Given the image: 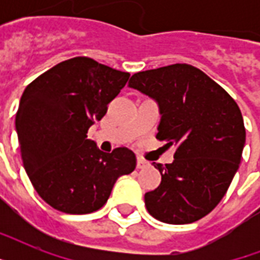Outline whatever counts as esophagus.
Instances as JSON below:
<instances>
[{"instance_id": "esophagus-1", "label": "esophagus", "mask_w": 260, "mask_h": 260, "mask_svg": "<svg viewBox=\"0 0 260 260\" xmlns=\"http://www.w3.org/2000/svg\"><path fill=\"white\" fill-rule=\"evenodd\" d=\"M150 166V163L144 160L143 158H138V163H136V167H138L139 170H143V169H147V167Z\"/></svg>"}]
</instances>
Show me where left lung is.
<instances>
[{
	"label": "left lung",
	"instance_id": "8db88e82",
	"mask_svg": "<svg viewBox=\"0 0 260 260\" xmlns=\"http://www.w3.org/2000/svg\"><path fill=\"white\" fill-rule=\"evenodd\" d=\"M129 87L158 101L156 139L175 147L173 163H154L162 182L144 196L148 213L167 224L197 221L221 201L239 169L246 128L238 104L186 63L136 73Z\"/></svg>",
	"mask_w": 260,
	"mask_h": 260
}]
</instances>
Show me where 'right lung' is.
I'll use <instances>...</instances> for the list:
<instances>
[{"mask_svg": "<svg viewBox=\"0 0 260 260\" xmlns=\"http://www.w3.org/2000/svg\"><path fill=\"white\" fill-rule=\"evenodd\" d=\"M129 73L87 56L58 63L25 87L16 114L21 159L38 194L54 209L86 214L105 205L114 182L136 167L125 147L102 152L87 131L106 113Z\"/></svg>", "mask_w": 260, "mask_h": 260, "instance_id": "obj_1", "label": "right lung"}]
</instances>
